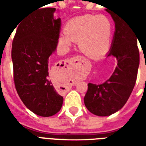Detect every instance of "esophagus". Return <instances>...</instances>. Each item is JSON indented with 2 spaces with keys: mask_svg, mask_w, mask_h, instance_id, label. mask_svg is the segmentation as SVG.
<instances>
[{
  "mask_svg": "<svg viewBox=\"0 0 146 146\" xmlns=\"http://www.w3.org/2000/svg\"><path fill=\"white\" fill-rule=\"evenodd\" d=\"M81 59H84V58L82 57V56H76V57H74L72 58V61L73 62H76V61H79V60H81Z\"/></svg>",
  "mask_w": 146,
  "mask_h": 146,
  "instance_id": "1",
  "label": "esophagus"
}]
</instances>
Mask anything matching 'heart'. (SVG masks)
I'll return each instance as SVG.
<instances>
[{"mask_svg": "<svg viewBox=\"0 0 146 146\" xmlns=\"http://www.w3.org/2000/svg\"><path fill=\"white\" fill-rule=\"evenodd\" d=\"M64 30L58 36L62 48H69L78 40L80 49L89 57L96 58L104 54L110 47L113 25L105 15H85L67 21Z\"/></svg>", "mask_w": 146, "mask_h": 146, "instance_id": "heart-1", "label": "heart"}]
</instances>
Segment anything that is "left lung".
Returning <instances> with one entry per match:
<instances>
[{
  "instance_id": "8db88e82",
  "label": "left lung",
  "mask_w": 146,
  "mask_h": 146,
  "mask_svg": "<svg viewBox=\"0 0 146 146\" xmlns=\"http://www.w3.org/2000/svg\"><path fill=\"white\" fill-rule=\"evenodd\" d=\"M108 12L115 22V33L108 56L116 58L117 66L104 83H89L84 99L87 109L99 116H110L125 105L135 85L139 66L136 31L119 15Z\"/></svg>"
}]
</instances>
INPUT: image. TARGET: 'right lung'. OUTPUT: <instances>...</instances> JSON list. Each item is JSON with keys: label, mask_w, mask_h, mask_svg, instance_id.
<instances>
[{"label": "right lung", "mask_w": 146, "mask_h": 146, "mask_svg": "<svg viewBox=\"0 0 146 146\" xmlns=\"http://www.w3.org/2000/svg\"><path fill=\"white\" fill-rule=\"evenodd\" d=\"M54 8H37L15 27L11 59L15 89L30 111L48 117L61 110L63 98L49 80V57L56 49L61 19Z\"/></svg>", "instance_id": "right-lung-1"}]
</instances>
